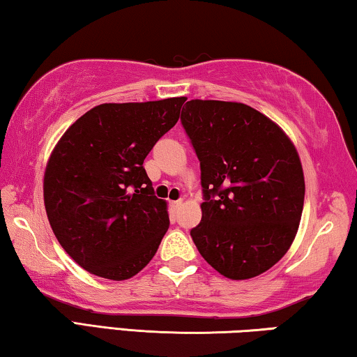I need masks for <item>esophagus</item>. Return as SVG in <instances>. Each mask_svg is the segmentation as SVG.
<instances>
[{
  "mask_svg": "<svg viewBox=\"0 0 357 357\" xmlns=\"http://www.w3.org/2000/svg\"><path fill=\"white\" fill-rule=\"evenodd\" d=\"M181 204H183V202H181V200H174V202H172V210H173V211H176V210L179 208V206H181Z\"/></svg>",
  "mask_w": 357,
  "mask_h": 357,
  "instance_id": "1",
  "label": "esophagus"
}]
</instances>
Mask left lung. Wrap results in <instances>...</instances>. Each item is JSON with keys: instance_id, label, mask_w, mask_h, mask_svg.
<instances>
[{"instance_id": "left-lung-1", "label": "left lung", "mask_w": 357, "mask_h": 357, "mask_svg": "<svg viewBox=\"0 0 357 357\" xmlns=\"http://www.w3.org/2000/svg\"><path fill=\"white\" fill-rule=\"evenodd\" d=\"M181 123L204 194L190 237L225 278H257L284 257L300 226L305 176L296 149L273 120L241 102L188 100Z\"/></svg>"}]
</instances>
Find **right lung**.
<instances>
[{
	"label": "right lung",
	"mask_w": 357,
	"mask_h": 357,
	"mask_svg": "<svg viewBox=\"0 0 357 357\" xmlns=\"http://www.w3.org/2000/svg\"><path fill=\"white\" fill-rule=\"evenodd\" d=\"M184 100L96 105L52 151L43 184L47 220L68 257L91 274L130 279L160 245L167 202L142 163L176 125Z\"/></svg>",
	"instance_id": "obj_1"
}]
</instances>
